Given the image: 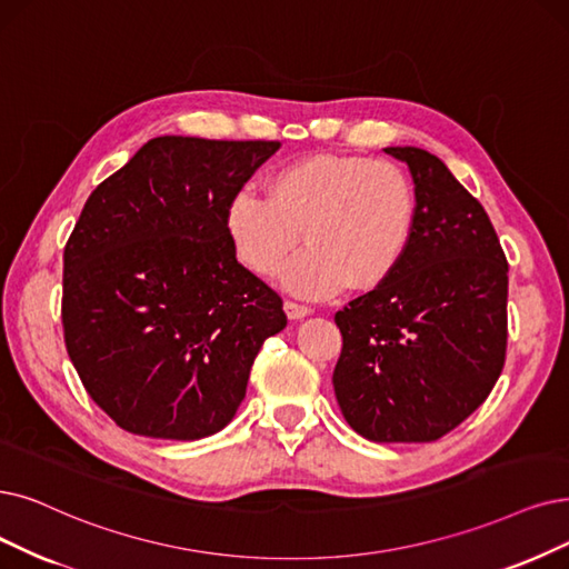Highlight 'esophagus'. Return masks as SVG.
<instances>
[{"label": "esophagus", "instance_id": "1", "mask_svg": "<svg viewBox=\"0 0 569 569\" xmlns=\"http://www.w3.org/2000/svg\"><path fill=\"white\" fill-rule=\"evenodd\" d=\"M284 312H287L289 320H303V317L310 315V308L299 306V303H293V301H284Z\"/></svg>", "mask_w": 569, "mask_h": 569}]
</instances>
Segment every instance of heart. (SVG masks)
<instances>
[{
  "label": "heart",
  "mask_w": 569,
  "mask_h": 569,
  "mask_svg": "<svg viewBox=\"0 0 569 569\" xmlns=\"http://www.w3.org/2000/svg\"><path fill=\"white\" fill-rule=\"evenodd\" d=\"M416 229V193L388 161L315 153L276 170L268 198L238 189L223 208V231L236 259L272 276L301 240L306 249L280 272L293 297L322 301L350 282L376 289L403 261Z\"/></svg>",
  "instance_id": "obj_1"
}]
</instances>
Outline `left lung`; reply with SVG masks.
Segmentation results:
<instances>
[{
	"label": "left lung",
	"mask_w": 569,
	"mask_h": 569,
	"mask_svg": "<svg viewBox=\"0 0 569 569\" xmlns=\"http://www.w3.org/2000/svg\"><path fill=\"white\" fill-rule=\"evenodd\" d=\"M385 153L411 170L416 229L392 276L336 312L333 392L363 439L425 443L469 418L502 373L509 263L483 206L441 158Z\"/></svg>",
	"instance_id": "1"
}]
</instances>
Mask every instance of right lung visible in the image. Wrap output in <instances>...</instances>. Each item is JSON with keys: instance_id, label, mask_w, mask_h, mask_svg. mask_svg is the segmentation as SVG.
I'll use <instances>...</instances> for the list:
<instances>
[{"instance_id": "obj_1", "label": "right lung", "mask_w": 569, "mask_h": 569, "mask_svg": "<svg viewBox=\"0 0 569 569\" xmlns=\"http://www.w3.org/2000/svg\"><path fill=\"white\" fill-rule=\"evenodd\" d=\"M280 142L163 134L90 193L64 244L62 329L102 411L196 441L229 425L282 299L238 263L223 208Z\"/></svg>"}]
</instances>
